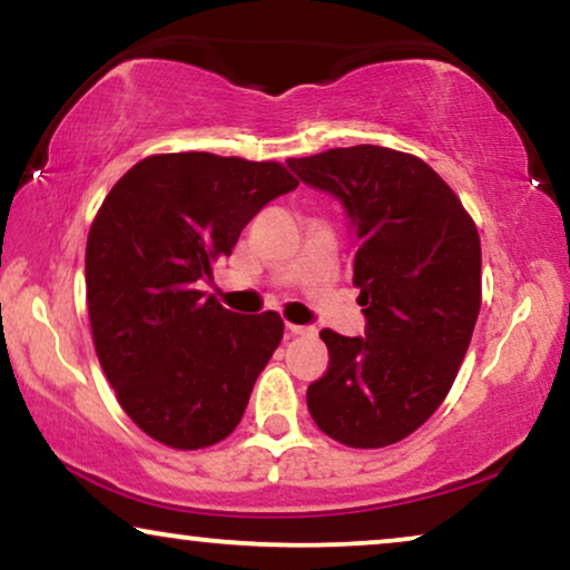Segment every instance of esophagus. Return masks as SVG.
Returning <instances> with one entry per match:
<instances>
[{
	"instance_id": "esophagus-1",
	"label": "esophagus",
	"mask_w": 570,
	"mask_h": 570,
	"mask_svg": "<svg viewBox=\"0 0 570 570\" xmlns=\"http://www.w3.org/2000/svg\"><path fill=\"white\" fill-rule=\"evenodd\" d=\"M287 332H291V334H308L311 330H308V326H298V324H287Z\"/></svg>"
}]
</instances>
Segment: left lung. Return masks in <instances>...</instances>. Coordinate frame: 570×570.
I'll use <instances>...</instances> for the list:
<instances>
[{
  "label": "left lung",
  "mask_w": 570,
  "mask_h": 570,
  "mask_svg": "<svg viewBox=\"0 0 570 570\" xmlns=\"http://www.w3.org/2000/svg\"><path fill=\"white\" fill-rule=\"evenodd\" d=\"M287 166L345 207L365 306V337L322 332L330 368L308 386V412L345 446H389L439 410L470 347L482 303L478 228L415 155L355 145Z\"/></svg>",
  "instance_id": "8db88e82"
}]
</instances>
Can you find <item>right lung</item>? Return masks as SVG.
<instances>
[{
  "label": "right lung",
  "instance_id": "right-lung-1",
  "mask_svg": "<svg viewBox=\"0 0 570 570\" xmlns=\"http://www.w3.org/2000/svg\"><path fill=\"white\" fill-rule=\"evenodd\" d=\"M298 181L279 163L150 155L100 205L85 248L92 342L124 412L170 449L228 439L283 318L240 316L199 291L217 256Z\"/></svg>",
  "mask_w": 570,
  "mask_h": 570
}]
</instances>
